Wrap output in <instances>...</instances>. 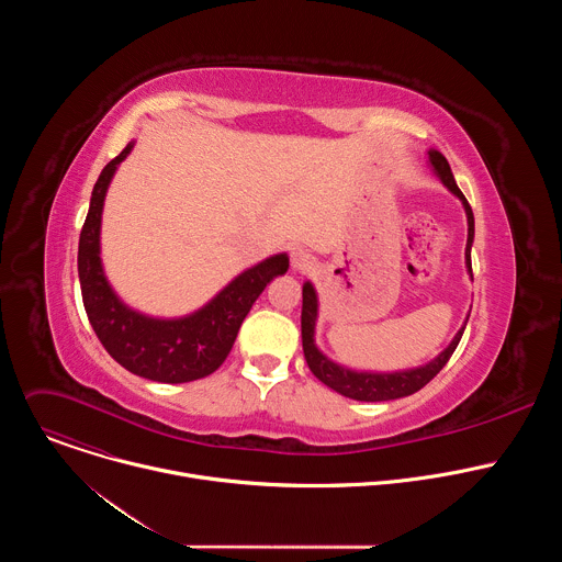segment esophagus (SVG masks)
I'll return each mask as SVG.
<instances>
[{
  "label": "esophagus",
  "mask_w": 562,
  "mask_h": 562,
  "mask_svg": "<svg viewBox=\"0 0 562 562\" xmlns=\"http://www.w3.org/2000/svg\"><path fill=\"white\" fill-rule=\"evenodd\" d=\"M291 267L295 271H308L313 267V256L306 254L304 249H297L291 254Z\"/></svg>",
  "instance_id": "esophagus-1"
}]
</instances>
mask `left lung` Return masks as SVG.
I'll return each instance as SVG.
<instances>
[{"label": "left lung", "mask_w": 562, "mask_h": 562, "mask_svg": "<svg viewBox=\"0 0 562 562\" xmlns=\"http://www.w3.org/2000/svg\"><path fill=\"white\" fill-rule=\"evenodd\" d=\"M429 162H431L436 176L442 180V184L453 195H458L462 200V206H464V213H467V224H469L464 262H467L469 276L473 278V273H471V243H473V213H471V206H469L467 198L462 195V191L458 189L445 155L438 153V150H429ZM315 317H317V295H315L313 284L304 282V286H302V349H304L306 364L319 382H325L327 386H331L334 391H338L347 397L360 400V403H380V400H395V397H405V395H412V393L420 391L449 362V358L456 351V347L462 338V331H464V327H462L456 334V338L451 340V345L436 360H431L425 367L409 369V371H395V373H367V371H351L347 367H340V364L331 362L327 356L319 353V349L315 347V340H313Z\"/></svg>", "instance_id": "1"}]
</instances>
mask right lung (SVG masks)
I'll list each match as a JSON object with an SVG mask.
<instances>
[{"label": "right lung", "mask_w": 562, "mask_h": 562, "mask_svg": "<svg viewBox=\"0 0 562 562\" xmlns=\"http://www.w3.org/2000/svg\"><path fill=\"white\" fill-rule=\"evenodd\" d=\"M131 148L133 142L102 169L93 187L89 215L79 233L77 273L85 308L95 336L126 371L169 384L200 380L226 360L243 319L265 286L286 273L289 258L278 254L239 273L206 306L187 317L157 319L122 304L104 278L100 224L111 178Z\"/></svg>", "instance_id": "add662e5"}]
</instances>
